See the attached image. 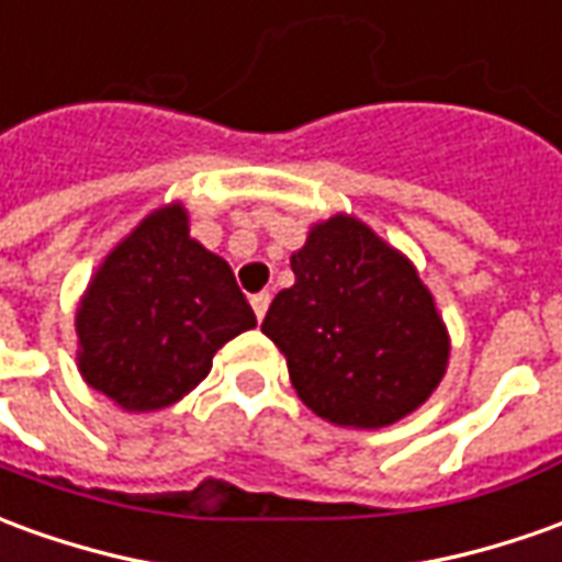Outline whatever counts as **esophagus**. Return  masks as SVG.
<instances>
[{"instance_id":"esophagus-1","label":"esophagus","mask_w":562,"mask_h":562,"mask_svg":"<svg viewBox=\"0 0 562 562\" xmlns=\"http://www.w3.org/2000/svg\"><path fill=\"white\" fill-rule=\"evenodd\" d=\"M249 304H252L255 316H258V319H265V313H268V307H270V294L268 292L252 294V297H249Z\"/></svg>"}]
</instances>
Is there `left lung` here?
<instances>
[{
	"label": "left lung",
	"mask_w": 562,
	"mask_h": 562,
	"mask_svg": "<svg viewBox=\"0 0 562 562\" xmlns=\"http://www.w3.org/2000/svg\"><path fill=\"white\" fill-rule=\"evenodd\" d=\"M261 331L313 414L352 429L392 426L441 383L450 337L414 265L352 215L313 225Z\"/></svg>",
	"instance_id": "obj_1"
}]
</instances>
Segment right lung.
<instances>
[{
  "label": "right lung",
  "mask_w": 562,
  "mask_h": 562,
  "mask_svg": "<svg viewBox=\"0 0 562 562\" xmlns=\"http://www.w3.org/2000/svg\"><path fill=\"white\" fill-rule=\"evenodd\" d=\"M249 328L255 313L234 270L191 240L182 203H170L145 215L93 273L76 316L78 371L124 411H160Z\"/></svg>",
  "instance_id": "right-lung-1"
}]
</instances>
